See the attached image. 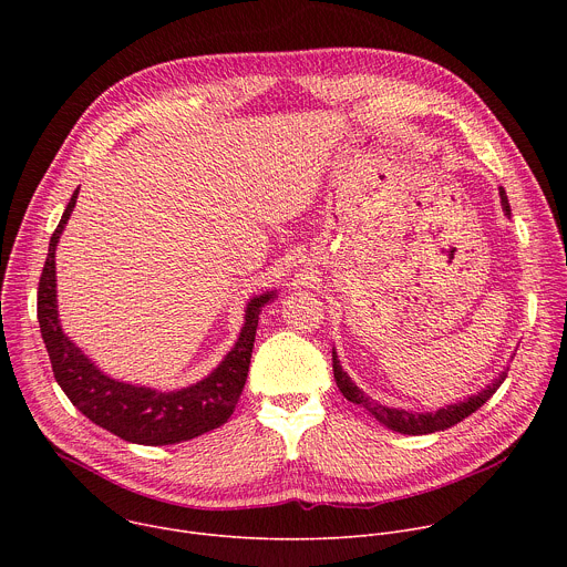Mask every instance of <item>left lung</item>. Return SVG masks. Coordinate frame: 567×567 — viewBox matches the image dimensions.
I'll list each match as a JSON object with an SVG mask.
<instances>
[{
	"label": "left lung",
	"mask_w": 567,
	"mask_h": 567,
	"mask_svg": "<svg viewBox=\"0 0 567 567\" xmlns=\"http://www.w3.org/2000/svg\"><path fill=\"white\" fill-rule=\"evenodd\" d=\"M501 202H503V210L505 215H512V208H509V199H507V193L505 188H501ZM332 368H334V379H337V385L339 390L343 392V396L352 403H359V406H363L379 424H383L385 429L390 431H396V433H403V435H429V433H435V431H444V429H451L455 426L457 422L466 420L471 413H475L480 406H484L487 403V399L494 396V392L501 388V383L507 379V370H503L487 388H482L477 394H471L468 399L464 401H457V403H451V406H444L435 413H409V411H399V409H388V406H381L379 401H374L372 396H368L361 388H357V383H352V379L348 377V372H343L341 368V361L337 357V352L332 350Z\"/></svg>",
	"instance_id": "obj_1"
}]
</instances>
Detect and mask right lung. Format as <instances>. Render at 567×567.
<instances>
[{"label": "right lung", "mask_w": 567, "mask_h": 567, "mask_svg": "<svg viewBox=\"0 0 567 567\" xmlns=\"http://www.w3.org/2000/svg\"><path fill=\"white\" fill-rule=\"evenodd\" d=\"M75 199L78 190L71 195L62 219L51 235L47 262L38 285L40 332L58 385L87 420L132 444L166 446L193 440L221 426L233 415L241 388L247 383L258 316L262 307L276 298V291L251 298L245 313V328H241L235 348L206 379L173 392H158L116 381L103 374L80 352V348H75L62 334L58 320L55 247Z\"/></svg>", "instance_id": "right-lung-1"}]
</instances>
